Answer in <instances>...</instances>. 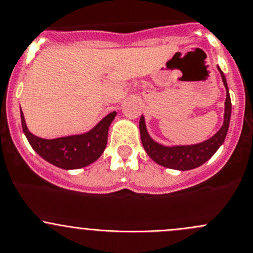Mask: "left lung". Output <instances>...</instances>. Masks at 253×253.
<instances>
[{"instance_id": "left-lung-1", "label": "left lung", "mask_w": 253, "mask_h": 253, "mask_svg": "<svg viewBox=\"0 0 253 253\" xmlns=\"http://www.w3.org/2000/svg\"><path fill=\"white\" fill-rule=\"evenodd\" d=\"M218 70L222 75V80L224 86L226 88V98H225V109H224V123L222 127L217 131V134L213 135L211 139L206 140L201 144L189 145V146H163L153 141L148 135L147 129H146L145 119L141 116L140 118V136H141V142L144 146L145 151L150 156L151 160L155 161L160 166L166 167V168L176 169V170H190V169L197 168L207 162L215 152L218 148L222 146L225 140L226 132L229 129V123H230L231 116V101L230 95H229L228 84H226L225 77L223 72L218 67Z\"/></svg>"}]
</instances>
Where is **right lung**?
<instances>
[{
  "mask_svg": "<svg viewBox=\"0 0 253 253\" xmlns=\"http://www.w3.org/2000/svg\"><path fill=\"white\" fill-rule=\"evenodd\" d=\"M116 114V112L109 113L97 126L85 134L49 140L41 139L31 134L25 124L23 112H20V118L23 131L38 155L58 168L78 169L91 165L102 155L107 145L108 127Z\"/></svg>",
  "mask_w": 253,
  "mask_h": 253,
  "instance_id": "add662e5",
  "label": "right lung"
}]
</instances>
